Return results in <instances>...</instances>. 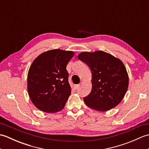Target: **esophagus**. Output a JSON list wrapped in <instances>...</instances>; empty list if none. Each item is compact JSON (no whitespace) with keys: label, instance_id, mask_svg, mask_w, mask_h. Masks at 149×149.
<instances>
[{"label":"esophagus","instance_id":"obj_1","mask_svg":"<svg viewBox=\"0 0 149 149\" xmlns=\"http://www.w3.org/2000/svg\"><path fill=\"white\" fill-rule=\"evenodd\" d=\"M79 86H80L79 84H75L74 86V88H75V89H77V88H79Z\"/></svg>","mask_w":149,"mask_h":149}]
</instances>
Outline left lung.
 Wrapping results in <instances>:
<instances>
[{"mask_svg": "<svg viewBox=\"0 0 149 149\" xmlns=\"http://www.w3.org/2000/svg\"><path fill=\"white\" fill-rule=\"evenodd\" d=\"M77 57L91 71V91L83 99L86 105L102 112L118 106L129 86V75L123 62L102 50L83 52Z\"/></svg>", "mask_w": 149, "mask_h": 149, "instance_id": "1", "label": "left lung"}]
</instances>
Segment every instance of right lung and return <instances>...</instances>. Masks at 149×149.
<instances>
[{
    "instance_id": "obj_1",
    "label": "right lung",
    "mask_w": 149,
    "mask_h": 149,
    "mask_svg": "<svg viewBox=\"0 0 149 149\" xmlns=\"http://www.w3.org/2000/svg\"><path fill=\"white\" fill-rule=\"evenodd\" d=\"M74 52L52 49L36 58L27 74V91L33 104L43 112L61 111L71 94L66 71Z\"/></svg>"
}]
</instances>
